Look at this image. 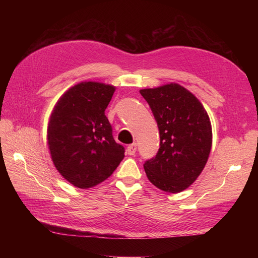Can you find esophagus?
Wrapping results in <instances>:
<instances>
[{
	"instance_id": "34e87169",
	"label": "esophagus",
	"mask_w": 258,
	"mask_h": 258,
	"mask_svg": "<svg viewBox=\"0 0 258 258\" xmlns=\"http://www.w3.org/2000/svg\"><path fill=\"white\" fill-rule=\"evenodd\" d=\"M136 152H137V144H136V143L131 144V145H129V146L127 147V153H128V155H135Z\"/></svg>"
}]
</instances>
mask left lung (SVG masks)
Segmentation results:
<instances>
[{
  "label": "left lung",
  "mask_w": 258,
  "mask_h": 258,
  "mask_svg": "<svg viewBox=\"0 0 258 258\" xmlns=\"http://www.w3.org/2000/svg\"><path fill=\"white\" fill-rule=\"evenodd\" d=\"M159 129L155 157L144 162L150 182L159 189L179 192L204 170L212 146V128L200 101L177 84L140 90Z\"/></svg>",
  "instance_id": "8db88e82"
}]
</instances>
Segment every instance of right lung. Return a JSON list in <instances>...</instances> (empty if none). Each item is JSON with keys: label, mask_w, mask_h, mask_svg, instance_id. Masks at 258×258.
I'll list each match as a JSON object with an SVG mask.
<instances>
[{"label": "right lung", "mask_w": 258, "mask_h": 258, "mask_svg": "<svg viewBox=\"0 0 258 258\" xmlns=\"http://www.w3.org/2000/svg\"><path fill=\"white\" fill-rule=\"evenodd\" d=\"M115 87L97 82L75 85L53 107L47 140L54 167L68 182L89 188L111 176L124 157L105 110Z\"/></svg>", "instance_id": "1"}]
</instances>
